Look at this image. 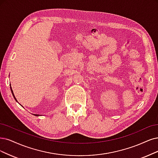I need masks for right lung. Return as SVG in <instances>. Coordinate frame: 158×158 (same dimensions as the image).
Masks as SVG:
<instances>
[{
  "label": "right lung",
  "mask_w": 158,
  "mask_h": 158,
  "mask_svg": "<svg viewBox=\"0 0 158 158\" xmlns=\"http://www.w3.org/2000/svg\"><path fill=\"white\" fill-rule=\"evenodd\" d=\"M10 89H11V94H12V95H13V96H14V99L15 100V101L17 102V100H16V98H15V96H14V92H13V90H12V89H11V85H10ZM34 116H40V114H33Z\"/></svg>",
  "instance_id": "1"
}]
</instances>
